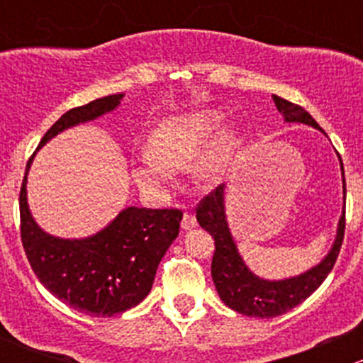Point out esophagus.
Instances as JSON below:
<instances>
[{"instance_id":"esophagus-1","label":"esophagus","mask_w":363,"mask_h":363,"mask_svg":"<svg viewBox=\"0 0 363 363\" xmlns=\"http://www.w3.org/2000/svg\"><path fill=\"white\" fill-rule=\"evenodd\" d=\"M181 225H182V228H184V230L195 228V226H196V218H195V214H193V212H189V211H186L184 216H182Z\"/></svg>"}]
</instances>
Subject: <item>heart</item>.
<instances>
[{"instance_id":"heart-1","label":"heart","mask_w":363,"mask_h":363,"mask_svg":"<svg viewBox=\"0 0 363 363\" xmlns=\"http://www.w3.org/2000/svg\"><path fill=\"white\" fill-rule=\"evenodd\" d=\"M223 116L218 112L189 113L170 117L160 124L151 138V147L144 149L133 164V175L142 188L163 191L174 179V170L189 167L218 138ZM233 138L226 135L202 160L199 172L203 179H216L225 172L232 156Z\"/></svg>"}]
</instances>
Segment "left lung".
I'll use <instances>...</instances> for the list:
<instances>
[{
	"instance_id": "left-lung-1",
	"label": "left lung",
	"mask_w": 363,
	"mask_h": 363,
	"mask_svg": "<svg viewBox=\"0 0 363 363\" xmlns=\"http://www.w3.org/2000/svg\"><path fill=\"white\" fill-rule=\"evenodd\" d=\"M272 100L276 104L277 111L283 113L288 123H303L321 130L316 121L311 117V113L300 105L291 104V101L276 96V94H272ZM340 168H342V161H340ZM342 182L344 195H346V181L342 179ZM223 189H225V186L219 184L196 205V219H199L200 226L207 230L212 239H214L216 251L214 256H212L211 274L216 290H218L223 302L230 309L237 311V313L256 318L281 316V314L288 313L295 306H298L300 302H303L323 283L325 277L334 269L340 246H342L344 228H346V211L340 216L337 239H335L334 247L320 265L307 270L302 276L291 277V279L265 281L256 277L244 265L242 258L237 252L235 242H233L228 225H226L225 193H223Z\"/></svg>"
}]
</instances>
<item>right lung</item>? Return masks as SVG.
<instances>
[{
  "label": "right lung",
  "instance_id": "obj_1",
  "mask_svg": "<svg viewBox=\"0 0 363 363\" xmlns=\"http://www.w3.org/2000/svg\"><path fill=\"white\" fill-rule=\"evenodd\" d=\"M123 96L98 98L63 113L38 147L69 126L113 111ZM33 156L19 193L21 240L40 283L69 307L91 316H113L140 303L151 291L161 258L179 235L182 211L128 207L89 239H57L38 228L26 202Z\"/></svg>",
  "mask_w": 363,
  "mask_h": 363
}]
</instances>
